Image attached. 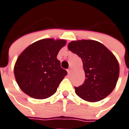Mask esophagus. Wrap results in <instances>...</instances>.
Listing matches in <instances>:
<instances>
[{
    "label": "esophagus",
    "instance_id": "esophagus-1",
    "mask_svg": "<svg viewBox=\"0 0 129 129\" xmlns=\"http://www.w3.org/2000/svg\"><path fill=\"white\" fill-rule=\"evenodd\" d=\"M67 71H68V74H70L71 72H72V68H69Z\"/></svg>",
    "mask_w": 129,
    "mask_h": 129
}]
</instances>
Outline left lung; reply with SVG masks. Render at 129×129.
<instances>
[{
	"label": "left lung",
	"instance_id": "8db88e82",
	"mask_svg": "<svg viewBox=\"0 0 129 129\" xmlns=\"http://www.w3.org/2000/svg\"><path fill=\"white\" fill-rule=\"evenodd\" d=\"M68 47L82 59L85 72L84 82L74 87L76 94L90 102L108 96L119 76V64L114 55L104 45L94 40L72 41Z\"/></svg>",
	"mask_w": 129,
	"mask_h": 129
}]
</instances>
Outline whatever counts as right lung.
Segmentation results:
<instances>
[{
  "label": "right lung",
  "instance_id": "obj_1",
  "mask_svg": "<svg viewBox=\"0 0 129 129\" xmlns=\"http://www.w3.org/2000/svg\"><path fill=\"white\" fill-rule=\"evenodd\" d=\"M66 44L64 39H43L21 53L15 63L14 74L23 92L35 99H45L55 93L68 74L57 59Z\"/></svg>",
  "mask_w": 129,
  "mask_h": 129
}]
</instances>
